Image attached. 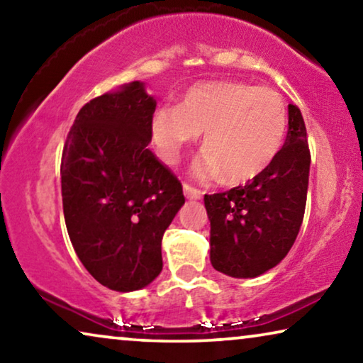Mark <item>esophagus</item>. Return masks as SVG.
<instances>
[{
    "instance_id": "1",
    "label": "esophagus",
    "mask_w": 363,
    "mask_h": 363,
    "mask_svg": "<svg viewBox=\"0 0 363 363\" xmlns=\"http://www.w3.org/2000/svg\"><path fill=\"white\" fill-rule=\"evenodd\" d=\"M183 193H185V196L188 198V200H200L203 195L200 190H196V188L188 185V183H183Z\"/></svg>"
}]
</instances>
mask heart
Segmentation results:
<instances>
[{"mask_svg": "<svg viewBox=\"0 0 363 363\" xmlns=\"http://www.w3.org/2000/svg\"><path fill=\"white\" fill-rule=\"evenodd\" d=\"M152 142L163 162L177 163L203 135L195 162L198 177L230 185L252 180L271 167L287 133L286 102L271 87L240 81L201 82L188 89L178 107L152 116Z\"/></svg>", "mask_w": 363, "mask_h": 363, "instance_id": "1", "label": "heart"}]
</instances>
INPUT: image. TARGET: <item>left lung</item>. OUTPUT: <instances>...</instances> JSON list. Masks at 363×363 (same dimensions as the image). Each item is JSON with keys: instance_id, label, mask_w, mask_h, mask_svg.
I'll list each match as a JSON object with an SVG mask.
<instances>
[{"instance_id": "1", "label": "left lung", "mask_w": 363, "mask_h": 363, "mask_svg": "<svg viewBox=\"0 0 363 363\" xmlns=\"http://www.w3.org/2000/svg\"><path fill=\"white\" fill-rule=\"evenodd\" d=\"M282 150L245 186L205 195L210 220V261L223 274L247 279L284 259L299 235L309 186L311 153L302 113L287 107Z\"/></svg>"}]
</instances>
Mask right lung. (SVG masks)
Instances as JSON below:
<instances>
[{"label": "right lung", "mask_w": 363, "mask_h": 363, "mask_svg": "<svg viewBox=\"0 0 363 363\" xmlns=\"http://www.w3.org/2000/svg\"><path fill=\"white\" fill-rule=\"evenodd\" d=\"M155 107L145 82L123 84L79 111L62 150L72 247L94 279L118 292L160 274L163 233L185 205L182 183L147 147Z\"/></svg>", "instance_id": "add662e5"}]
</instances>
